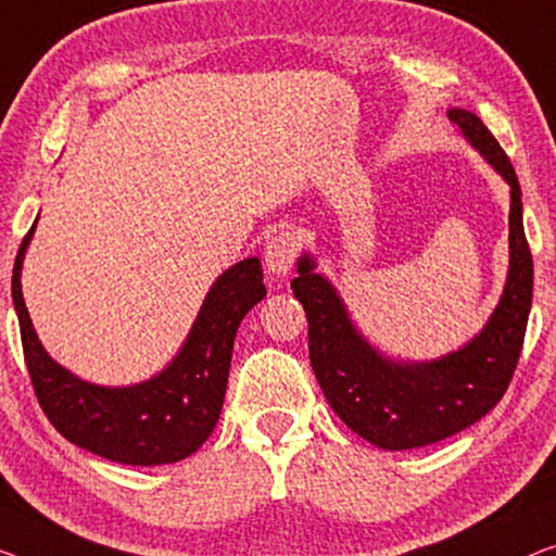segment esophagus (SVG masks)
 <instances>
[{
    "label": "esophagus",
    "instance_id": "34e87169",
    "mask_svg": "<svg viewBox=\"0 0 556 556\" xmlns=\"http://www.w3.org/2000/svg\"><path fill=\"white\" fill-rule=\"evenodd\" d=\"M296 254H300V239H296L294 231H279L264 247V264L271 275L287 277L292 275Z\"/></svg>",
    "mask_w": 556,
    "mask_h": 556
}]
</instances>
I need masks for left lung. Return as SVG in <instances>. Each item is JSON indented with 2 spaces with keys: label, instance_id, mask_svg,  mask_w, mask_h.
<instances>
[{
  "label": "left lung",
  "instance_id": "8db88e82",
  "mask_svg": "<svg viewBox=\"0 0 556 556\" xmlns=\"http://www.w3.org/2000/svg\"><path fill=\"white\" fill-rule=\"evenodd\" d=\"M462 137L509 185V269L500 304L479 334L437 359H394L354 327L337 287L312 254L296 260L292 281L309 321V359L329 407L379 450H417L475 425L496 407L515 375L529 309L532 252L521 225V189L500 142L469 110L446 112Z\"/></svg>",
  "mask_w": 556,
  "mask_h": 556
}]
</instances>
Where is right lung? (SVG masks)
Returning <instances> with one entry per match:
<instances>
[{
  "mask_svg": "<svg viewBox=\"0 0 556 556\" xmlns=\"http://www.w3.org/2000/svg\"><path fill=\"white\" fill-rule=\"evenodd\" d=\"M37 222L16 252L12 302L31 387L56 432L99 457L156 467L187 459L217 427L237 329L267 296L256 256L231 264L210 287L177 357L160 375L127 387L92 384L72 375L41 346L22 296V264Z\"/></svg>",
  "mask_w": 556,
  "mask_h": 556,
  "instance_id": "add662e5",
  "label": "right lung"
}]
</instances>
